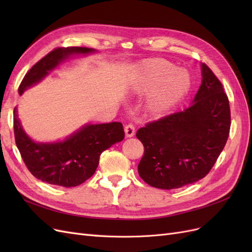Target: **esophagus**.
Returning <instances> with one entry per match:
<instances>
[{
	"mask_svg": "<svg viewBox=\"0 0 252 252\" xmlns=\"http://www.w3.org/2000/svg\"><path fill=\"white\" fill-rule=\"evenodd\" d=\"M124 130H125L126 138H131V136H133L135 133V128L133 124H127L124 128Z\"/></svg>",
	"mask_w": 252,
	"mask_h": 252,
	"instance_id": "obj_1",
	"label": "esophagus"
}]
</instances>
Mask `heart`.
Listing matches in <instances>:
<instances>
[{
	"label": "heart",
	"mask_w": 252,
	"mask_h": 252,
	"mask_svg": "<svg viewBox=\"0 0 252 252\" xmlns=\"http://www.w3.org/2000/svg\"><path fill=\"white\" fill-rule=\"evenodd\" d=\"M191 86V78L187 70L177 68L164 59L149 60L134 79L131 90L136 95L147 94V108L154 116L163 114L174 108Z\"/></svg>",
	"instance_id": "1"
}]
</instances>
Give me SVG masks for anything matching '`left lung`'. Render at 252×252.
Returning <instances> with one entry per match:
<instances>
[{
	"mask_svg": "<svg viewBox=\"0 0 252 252\" xmlns=\"http://www.w3.org/2000/svg\"><path fill=\"white\" fill-rule=\"evenodd\" d=\"M202 84L185 110L150 122L136 132L144 145L140 177L159 189H175L208 174L230 130V107L222 83L201 65Z\"/></svg>",
	"mask_w": 252,
	"mask_h": 252,
	"instance_id": "1",
	"label": "left lung"
}]
</instances>
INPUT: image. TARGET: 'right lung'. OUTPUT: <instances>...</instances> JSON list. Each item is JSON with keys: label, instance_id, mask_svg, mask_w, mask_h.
I'll use <instances>...</instances> for the list:
<instances>
[{"label": "right lung", "instance_id": "1", "mask_svg": "<svg viewBox=\"0 0 252 252\" xmlns=\"http://www.w3.org/2000/svg\"><path fill=\"white\" fill-rule=\"evenodd\" d=\"M87 47L56 48L35 63L22 80L19 94L39 83L48 71L71 55L94 52ZM14 139L21 157L33 177L51 185L75 187L95 172L102 152L113 144L123 141L125 133L122 123L85 125L63 142L35 143L23 130L13 109Z\"/></svg>", "mask_w": 252, "mask_h": 252}]
</instances>
